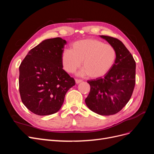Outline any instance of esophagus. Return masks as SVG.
Here are the masks:
<instances>
[{
	"label": "esophagus",
	"instance_id": "1",
	"mask_svg": "<svg viewBox=\"0 0 154 154\" xmlns=\"http://www.w3.org/2000/svg\"><path fill=\"white\" fill-rule=\"evenodd\" d=\"M75 82H76V84H78V83H81V82H82V80H78V79H76V80H75Z\"/></svg>",
	"mask_w": 154,
	"mask_h": 154
}]
</instances>
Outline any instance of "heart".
<instances>
[{
	"label": "heart",
	"instance_id": "heart-1",
	"mask_svg": "<svg viewBox=\"0 0 154 154\" xmlns=\"http://www.w3.org/2000/svg\"><path fill=\"white\" fill-rule=\"evenodd\" d=\"M116 57V51L111 45L96 39H85L75 42L71 49L63 51L62 63L65 71L73 73L82 62L83 69L79 75L98 78L110 71Z\"/></svg>",
	"mask_w": 154,
	"mask_h": 154
}]
</instances>
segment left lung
<instances>
[{
    "mask_svg": "<svg viewBox=\"0 0 154 154\" xmlns=\"http://www.w3.org/2000/svg\"><path fill=\"white\" fill-rule=\"evenodd\" d=\"M116 49L117 57L103 78L88 80L90 92L85 100L88 108L101 116L113 115L127 105L136 83V62L122 42L101 35Z\"/></svg>",
    "mask_w": 154,
    "mask_h": 154,
    "instance_id": "obj_1",
    "label": "left lung"
}]
</instances>
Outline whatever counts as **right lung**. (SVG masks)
Wrapping results in <instances>:
<instances>
[{"label":"right lung","instance_id":"obj_1","mask_svg":"<svg viewBox=\"0 0 154 154\" xmlns=\"http://www.w3.org/2000/svg\"><path fill=\"white\" fill-rule=\"evenodd\" d=\"M67 42L60 37L43 40L31 49L19 67L22 103L38 116L61 109L67 92L75 80L63 69L62 54Z\"/></svg>","mask_w":154,"mask_h":154}]
</instances>
